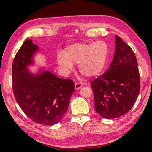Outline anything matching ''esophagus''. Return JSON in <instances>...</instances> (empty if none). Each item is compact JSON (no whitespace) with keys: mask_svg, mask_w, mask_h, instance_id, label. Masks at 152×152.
<instances>
[{"mask_svg":"<svg viewBox=\"0 0 152 152\" xmlns=\"http://www.w3.org/2000/svg\"><path fill=\"white\" fill-rule=\"evenodd\" d=\"M82 87V83L80 82H76L75 83V89H79Z\"/></svg>","mask_w":152,"mask_h":152,"instance_id":"1","label":"esophagus"}]
</instances>
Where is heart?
<instances>
[{
	"mask_svg": "<svg viewBox=\"0 0 152 152\" xmlns=\"http://www.w3.org/2000/svg\"><path fill=\"white\" fill-rule=\"evenodd\" d=\"M108 53V45L104 41L77 43L67 47L63 52L64 56L59 54L57 63L66 72L73 69V64H78L79 71L82 75L93 77L104 69Z\"/></svg>",
	"mask_w": 152,
	"mask_h": 152,
	"instance_id": "obj_1",
	"label": "heart"
}]
</instances>
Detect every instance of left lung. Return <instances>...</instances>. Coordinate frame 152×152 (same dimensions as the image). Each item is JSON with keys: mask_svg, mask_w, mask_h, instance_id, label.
Returning a JSON list of instances; mask_svg holds the SVG:
<instances>
[{"mask_svg": "<svg viewBox=\"0 0 152 152\" xmlns=\"http://www.w3.org/2000/svg\"><path fill=\"white\" fill-rule=\"evenodd\" d=\"M115 51L109 69L91 82L95 108L102 118L125 114L136 102L140 89V74L134 53L115 35Z\"/></svg>", "mask_w": 152, "mask_h": 152, "instance_id": "1", "label": "left lung"}]
</instances>
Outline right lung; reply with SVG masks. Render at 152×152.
I'll use <instances>...</instances> for the list:
<instances>
[{"label": "right lung", "mask_w": 152, "mask_h": 152, "mask_svg": "<svg viewBox=\"0 0 152 152\" xmlns=\"http://www.w3.org/2000/svg\"><path fill=\"white\" fill-rule=\"evenodd\" d=\"M38 50L31 39L23 44L12 64V88L15 99L31 120L43 125H54L66 112L74 83L59 78L49 71L33 75L27 66L33 63Z\"/></svg>", "instance_id": "add662e5"}]
</instances>
